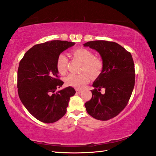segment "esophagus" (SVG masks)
<instances>
[{"mask_svg": "<svg viewBox=\"0 0 156 156\" xmlns=\"http://www.w3.org/2000/svg\"><path fill=\"white\" fill-rule=\"evenodd\" d=\"M76 90V92H77V94H80V93H81V90H79V89H76V90Z\"/></svg>", "mask_w": 156, "mask_h": 156, "instance_id": "1", "label": "esophagus"}]
</instances>
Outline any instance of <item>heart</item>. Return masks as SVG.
Segmentation results:
<instances>
[{
	"instance_id": "b5f03b06",
	"label": "heart",
	"mask_w": 156,
	"mask_h": 156,
	"mask_svg": "<svg viewBox=\"0 0 156 156\" xmlns=\"http://www.w3.org/2000/svg\"><path fill=\"white\" fill-rule=\"evenodd\" d=\"M73 57L83 62L82 72H87L92 77H97L103 69V62L100 58L95 57L90 51L85 48H78L72 52ZM68 60L64 54H60L56 59V66L60 74H64L66 72ZM90 77L88 73L84 72L81 74H69L65 79L66 85L77 88H82L88 83Z\"/></svg>"
}]
</instances>
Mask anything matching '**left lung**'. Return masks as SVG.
Here are the masks:
<instances>
[{"label": "left lung", "instance_id": "1", "mask_svg": "<svg viewBox=\"0 0 156 156\" xmlns=\"http://www.w3.org/2000/svg\"><path fill=\"white\" fill-rule=\"evenodd\" d=\"M83 45L98 51L103 62L101 72L92 84V97L84 106L94 119L108 120L119 115L129 100L135 85L133 60L115 42L96 40ZM101 87L106 89L104 94L99 92Z\"/></svg>", "mask_w": 156, "mask_h": 156}]
</instances>
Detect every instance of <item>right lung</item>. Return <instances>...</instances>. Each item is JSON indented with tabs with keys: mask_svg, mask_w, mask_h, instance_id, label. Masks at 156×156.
Wrapping results in <instances>:
<instances>
[{
	"mask_svg": "<svg viewBox=\"0 0 156 156\" xmlns=\"http://www.w3.org/2000/svg\"><path fill=\"white\" fill-rule=\"evenodd\" d=\"M75 44L61 40L37 44L27 52L20 62L19 97L27 111L44 123H53L64 116L70 97L76 92L71 87L55 92L64 84L58 79L56 59L61 53Z\"/></svg>",
	"mask_w": 156,
	"mask_h": 156,
	"instance_id": "obj_1",
	"label": "right lung"
}]
</instances>
